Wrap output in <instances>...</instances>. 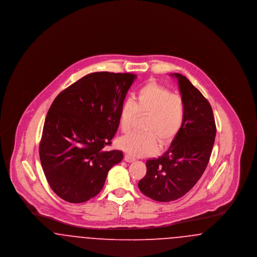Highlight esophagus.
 Returning a JSON list of instances; mask_svg holds the SVG:
<instances>
[{
  "label": "esophagus",
  "instance_id": "obj_1",
  "mask_svg": "<svg viewBox=\"0 0 257 257\" xmlns=\"http://www.w3.org/2000/svg\"><path fill=\"white\" fill-rule=\"evenodd\" d=\"M124 160H125L126 162H128V163H131V162H134L136 159H135L134 157H132L131 155H129V154H125Z\"/></svg>",
  "mask_w": 257,
  "mask_h": 257
}]
</instances>
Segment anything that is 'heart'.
<instances>
[{
	"instance_id": "b5f03b06",
	"label": "heart",
	"mask_w": 257,
	"mask_h": 257,
	"mask_svg": "<svg viewBox=\"0 0 257 257\" xmlns=\"http://www.w3.org/2000/svg\"><path fill=\"white\" fill-rule=\"evenodd\" d=\"M137 113L147 115L145 130L147 133H131L119 139L118 147L134 157L154 154L158 149V141L167 145L179 133L183 126L186 106L180 94L171 93L166 86L155 82L140 87L134 101H124L119 110V126L127 133L131 130Z\"/></svg>"
}]
</instances>
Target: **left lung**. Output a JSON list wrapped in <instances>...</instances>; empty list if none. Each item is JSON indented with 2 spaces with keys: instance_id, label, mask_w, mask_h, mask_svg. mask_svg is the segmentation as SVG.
Masks as SVG:
<instances>
[{
  "instance_id": "obj_1",
  "label": "left lung",
  "mask_w": 257,
  "mask_h": 257,
  "mask_svg": "<svg viewBox=\"0 0 257 257\" xmlns=\"http://www.w3.org/2000/svg\"><path fill=\"white\" fill-rule=\"evenodd\" d=\"M178 80L186 106L183 126L171 147L157 159L147 161V174L138 184L141 192L160 202L185 196L207 167L216 137V123L207 99L183 75Z\"/></svg>"
}]
</instances>
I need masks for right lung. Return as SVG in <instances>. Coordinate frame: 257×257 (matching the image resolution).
I'll use <instances>...</instances> for the list:
<instances>
[{"label":"right lung","instance_id":"1","mask_svg":"<svg viewBox=\"0 0 257 257\" xmlns=\"http://www.w3.org/2000/svg\"><path fill=\"white\" fill-rule=\"evenodd\" d=\"M136 75L87 74L55 98L47 112L39 157L51 189L81 203L102 190L107 174L123 159L107 151L119 125V110Z\"/></svg>","mask_w":257,"mask_h":257}]
</instances>
